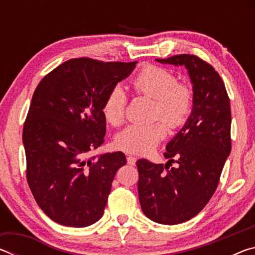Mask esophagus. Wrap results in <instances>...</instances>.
Instances as JSON below:
<instances>
[{
    "label": "esophagus",
    "instance_id": "esophagus-1",
    "mask_svg": "<svg viewBox=\"0 0 255 255\" xmlns=\"http://www.w3.org/2000/svg\"><path fill=\"white\" fill-rule=\"evenodd\" d=\"M136 161H137V158L135 156H132V155H127L128 164H130V165H135Z\"/></svg>",
    "mask_w": 255,
    "mask_h": 255
}]
</instances>
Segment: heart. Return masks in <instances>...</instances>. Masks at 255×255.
I'll list each match as a JSON object with an SVG mask.
<instances>
[{"label": "heart", "instance_id": "b5f03b06", "mask_svg": "<svg viewBox=\"0 0 255 255\" xmlns=\"http://www.w3.org/2000/svg\"><path fill=\"white\" fill-rule=\"evenodd\" d=\"M137 93L155 100L154 117L161 118L170 127L178 128L187 122L193 107V93L188 84L179 83L178 77L165 68L149 65L144 67L133 80ZM128 97L122 85H115L107 94L102 106L106 120L120 125L126 116ZM166 136L163 123L130 125L116 137V145L125 152L146 155L156 148Z\"/></svg>", "mask_w": 255, "mask_h": 255}]
</instances>
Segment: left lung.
<instances>
[{
	"mask_svg": "<svg viewBox=\"0 0 255 255\" xmlns=\"http://www.w3.org/2000/svg\"><path fill=\"white\" fill-rule=\"evenodd\" d=\"M156 62L187 68L193 107L182 129L166 145L165 165L137 161L138 197L146 217L175 225L199 214L217 188L232 148L231 105L222 77L205 60L184 54ZM174 157L178 167L170 169Z\"/></svg>",
	"mask_w": 255,
	"mask_h": 255,
	"instance_id": "1",
	"label": "left lung"
}]
</instances>
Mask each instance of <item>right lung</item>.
Masks as SVG:
<instances>
[{"label":"right lung","instance_id":"obj_1","mask_svg":"<svg viewBox=\"0 0 255 255\" xmlns=\"http://www.w3.org/2000/svg\"><path fill=\"white\" fill-rule=\"evenodd\" d=\"M136 64L70 59L34 90L22 133L27 181L38 206L60 225L86 227L103 216L126 156L86 155L105 141L107 94Z\"/></svg>","mask_w":255,"mask_h":255}]
</instances>
